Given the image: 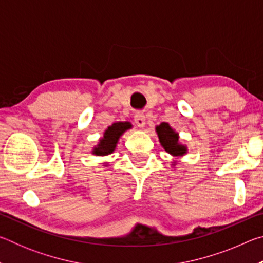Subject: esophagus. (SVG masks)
I'll return each mask as SVG.
<instances>
[{
	"label": "esophagus",
	"instance_id": "1",
	"mask_svg": "<svg viewBox=\"0 0 263 263\" xmlns=\"http://www.w3.org/2000/svg\"><path fill=\"white\" fill-rule=\"evenodd\" d=\"M135 123L137 124L139 127H144L146 124V117L144 114H137L135 116Z\"/></svg>",
	"mask_w": 263,
	"mask_h": 263
}]
</instances>
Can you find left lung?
Returning a JSON list of instances; mask_svg holds the SVG:
<instances>
[{"instance_id": "1", "label": "left lung", "mask_w": 263, "mask_h": 263, "mask_svg": "<svg viewBox=\"0 0 263 263\" xmlns=\"http://www.w3.org/2000/svg\"><path fill=\"white\" fill-rule=\"evenodd\" d=\"M155 130H157L159 140L161 142L162 147L169 154L179 157V155H183L186 153L185 146L179 144V135L169 126L168 123H161L155 127Z\"/></svg>"}]
</instances>
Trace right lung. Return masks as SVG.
Here are the masks:
<instances>
[{
	"label": "right lung",
	"mask_w": 263,
	"mask_h": 263,
	"mask_svg": "<svg viewBox=\"0 0 263 263\" xmlns=\"http://www.w3.org/2000/svg\"><path fill=\"white\" fill-rule=\"evenodd\" d=\"M131 124L128 122H118L114 123L112 125L106 128L104 136L100 140V144L92 151L96 155H108L111 154L116 148L117 141L124 132L131 128Z\"/></svg>",
	"instance_id": "1"
}]
</instances>
